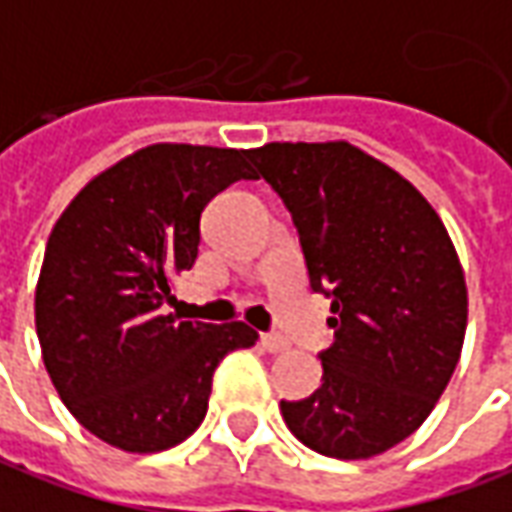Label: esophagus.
<instances>
[{"instance_id":"esophagus-1","label":"esophagus","mask_w":512,"mask_h":512,"mask_svg":"<svg viewBox=\"0 0 512 512\" xmlns=\"http://www.w3.org/2000/svg\"><path fill=\"white\" fill-rule=\"evenodd\" d=\"M260 346L266 349L268 355H280V352L288 349V341L282 335H277V332H266V335H260Z\"/></svg>"}]
</instances>
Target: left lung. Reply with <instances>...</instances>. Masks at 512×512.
Wrapping results in <instances>:
<instances>
[{"mask_svg":"<svg viewBox=\"0 0 512 512\" xmlns=\"http://www.w3.org/2000/svg\"><path fill=\"white\" fill-rule=\"evenodd\" d=\"M299 232L310 288L332 299L321 388L280 402L318 455L368 460L427 421L455 374L466 274L441 216L399 171L346 141L249 149Z\"/></svg>","mask_w":512,"mask_h":512,"instance_id":"1","label":"left lung"}]
</instances>
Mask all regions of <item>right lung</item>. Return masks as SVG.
I'll use <instances>...</instances> for the list:
<instances>
[{
	"label": "right lung",
	"mask_w": 512,
	"mask_h": 512,
	"mask_svg": "<svg viewBox=\"0 0 512 512\" xmlns=\"http://www.w3.org/2000/svg\"><path fill=\"white\" fill-rule=\"evenodd\" d=\"M249 149L152 144L74 196L46 241L35 330L63 405L121 452H163L194 435L224 355L255 346L244 321L163 313L171 282L199 255V219Z\"/></svg>",
	"instance_id": "1"
}]
</instances>
